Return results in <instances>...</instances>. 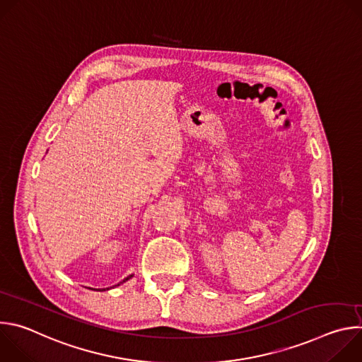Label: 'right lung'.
<instances>
[{
	"mask_svg": "<svg viewBox=\"0 0 362 362\" xmlns=\"http://www.w3.org/2000/svg\"><path fill=\"white\" fill-rule=\"evenodd\" d=\"M130 278H133V275H129V276H127V278H124V279H123V281H122V282H120V284H123V282H126V281H129V279H130ZM120 284H117V285H115V286H119V285H120ZM106 289H109V288H106ZM106 289H95V291H106Z\"/></svg>",
	"mask_w": 362,
	"mask_h": 362,
	"instance_id": "right-lung-1",
	"label": "right lung"
}]
</instances>
